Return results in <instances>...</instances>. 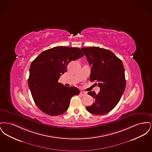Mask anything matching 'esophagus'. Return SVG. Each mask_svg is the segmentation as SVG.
I'll list each match as a JSON object with an SVG mask.
<instances>
[{"instance_id": "esophagus-1", "label": "esophagus", "mask_w": 152, "mask_h": 152, "mask_svg": "<svg viewBox=\"0 0 152 152\" xmlns=\"http://www.w3.org/2000/svg\"><path fill=\"white\" fill-rule=\"evenodd\" d=\"M80 94H81V96H85V95L87 94V93L85 92H83V91H81V92H80Z\"/></svg>"}]
</instances>
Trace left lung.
<instances>
[{
  "mask_svg": "<svg viewBox=\"0 0 152 152\" xmlns=\"http://www.w3.org/2000/svg\"><path fill=\"white\" fill-rule=\"evenodd\" d=\"M81 50L91 66L90 81H96L100 91L88 94L94 99L92 105L86 109L94 115L106 114L114 108L125 91L126 80L122 61L112 52L97 47H83Z\"/></svg>",
  "mask_w": 152,
  "mask_h": 152,
  "instance_id": "8db88e82",
  "label": "left lung"
}]
</instances>
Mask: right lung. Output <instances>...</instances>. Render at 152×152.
<instances>
[{
	"instance_id": "add662e5",
	"label": "right lung",
	"mask_w": 152,
	"mask_h": 152,
	"mask_svg": "<svg viewBox=\"0 0 152 152\" xmlns=\"http://www.w3.org/2000/svg\"><path fill=\"white\" fill-rule=\"evenodd\" d=\"M84 56L79 48L58 46L42 52L31 63L28 84L37 107L50 116L63 114L79 89L58 83L71 61Z\"/></svg>"
}]
</instances>
